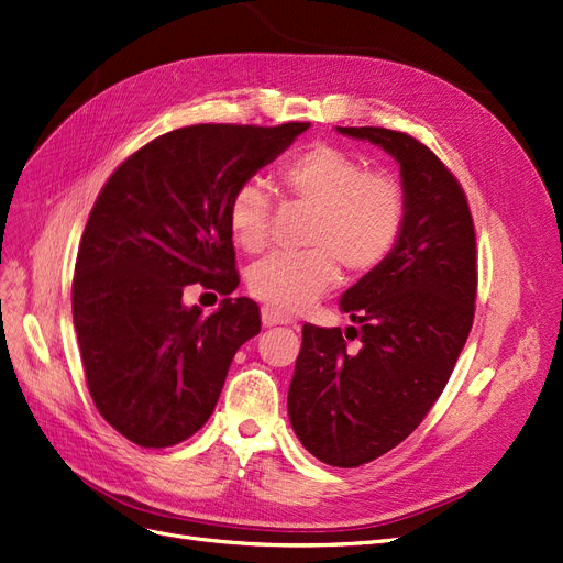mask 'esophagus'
Wrapping results in <instances>:
<instances>
[{"label":"esophagus","instance_id":"esophagus-1","mask_svg":"<svg viewBox=\"0 0 563 563\" xmlns=\"http://www.w3.org/2000/svg\"><path fill=\"white\" fill-rule=\"evenodd\" d=\"M262 324L264 327H276V324H295L292 318H287L283 313H278V310L274 308H262Z\"/></svg>","mask_w":563,"mask_h":563}]
</instances>
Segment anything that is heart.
Masks as SVG:
<instances>
[{
    "instance_id": "heart-1",
    "label": "heart",
    "mask_w": 563,
    "mask_h": 563,
    "mask_svg": "<svg viewBox=\"0 0 563 563\" xmlns=\"http://www.w3.org/2000/svg\"><path fill=\"white\" fill-rule=\"evenodd\" d=\"M278 183L289 199L313 208L303 253H274L247 274L250 295L280 313L316 303L341 280L376 271L399 245L408 220L404 183L334 143H310L280 164ZM271 199L257 180L241 183L227 203L234 243L257 255L268 243Z\"/></svg>"
}]
</instances>
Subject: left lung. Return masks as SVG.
I'll list each match as a JSON object with an SVG mask.
<instances>
[{
    "label": "left lung",
    "instance_id": "1",
    "mask_svg": "<svg viewBox=\"0 0 563 563\" xmlns=\"http://www.w3.org/2000/svg\"><path fill=\"white\" fill-rule=\"evenodd\" d=\"M336 130L397 159L408 195L399 245L341 297L357 327L303 324L287 394L301 445L355 468L408 439L441 397L473 327L477 255L462 185L424 143L385 128Z\"/></svg>",
    "mask_w": 563,
    "mask_h": 563
}]
</instances>
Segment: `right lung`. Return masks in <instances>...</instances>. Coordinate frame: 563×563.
Segmentation results:
<instances>
[{"label": "right lung", "mask_w": 563, "mask_h": 563, "mask_svg": "<svg viewBox=\"0 0 563 563\" xmlns=\"http://www.w3.org/2000/svg\"><path fill=\"white\" fill-rule=\"evenodd\" d=\"M310 122L190 124L145 143L111 174L82 232L71 308L90 397L124 439L169 448L218 404L236 350L260 334L253 299L211 316L183 303L199 283L239 287L227 203Z\"/></svg>", "instance_id": "1"}]
</instances>
